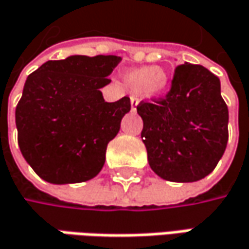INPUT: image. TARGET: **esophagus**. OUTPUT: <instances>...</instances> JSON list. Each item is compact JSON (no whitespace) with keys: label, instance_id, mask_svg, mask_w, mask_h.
I'll use <instances>...</instances> for the list:
<instances>
[{"label":"esophagus","instance_id":"esophagus-1","mask_svg":"<svg viewBox=\"0 0 249 249\" xmlns=\"http://www.w3.org/2000/svg\"><path fill=\"white\" fill-rule=\"evenodd\" d=\"M139 100L137 97H131V104H132V110H135V107L138 106Z\"/></svg>","mask_w":249,"mask_h":249}]
</instances>
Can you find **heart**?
Here are the masks:
<instances>
[{"label": "heart", "instance_id": "1", "mask_svg": "<svg viewBox=\"0 0 249 249\" xmlns=\"http://www.w3.org/2000/svg\"><path fill=\"white\" fill-rule=\"evenodd\" d=\"M125 84L132 93H143L149 97H160L169 90L170 79L166 70L158 66H143L126 71Z\"/></svg>", "mask_w": 249, "mask_h": 249}]
</instances>
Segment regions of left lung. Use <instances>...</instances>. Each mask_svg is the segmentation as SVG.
<instances>
[{
	"label": "left lung",
	"instance_id": "obj_1",
	"mask_svg": "<svg viewBox=\"0 0 249 249\" xmlns=\"http://www.w3.org/2000/svg\"><path fill=\"white\" fill-rule=\"evenodd\" d=\"M137 111L149 166L159 178L196 182L217 166L228 141V108L210 70L179 65L166 95L141 101Z\"/></svg>",
	"mask_w": 249,
	"mask_h": 249
}]
</instances>
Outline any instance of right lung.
<instances>
[{
    "mask_svg": "<svg viewBox=\"0 0 249 249\" xmlns=\"http://www.w3.org/2000/svg\"><path fill=\"white\" fill-rule=\"evenodd\" d=\"M121 62L114 54L69 56L31 73L15 110L18 145L39 178L54 184L93 179L131 110L123 97L104 101L101 87Z\"/></svg>",
    "mask_w": 249,
    "mask_h": 249,
    "instance_id": "add662e5",
    "label": "right lung"
}]
</instances>
